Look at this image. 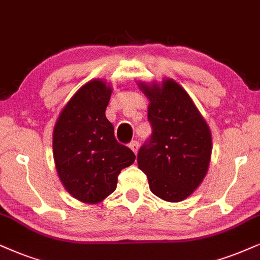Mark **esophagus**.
<instances>
[{"label":"esophagus","instance_id":"34e87169","mask_svg":"<svg viewBox=\"0 0 260 260\" xmlns=\"http://www.w3.org/2000/svg\"><path fill=\"white\" fill-rule=\"evenodd\" d=\"M129 147H131V150L133 151L134 153H138V150H139V141H137V140H133L132 143L129 144Z\"/></svg>","mask_w":260,"mask_h":260}]
</instances>
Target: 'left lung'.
Here are the masks:
<instances>
[{"mask_svg":"<svg viewBox=\"0 0 260 260\" xmlns=\"http://www.w3.org/2000/svg\"><path fill=\"white\" fill-rule=\"evenodd\" d=\"M149 98L152 134L138 152L151 192L170 203L182 202L198 188L212 151L210 128L192 98L173 79L162 84L139 83Z\"/></svg>","mask_w":260,"mask_h":260,"instance_id":"1","label":"left lung"}]
</instances>
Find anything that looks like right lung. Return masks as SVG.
<instances>
[{
  "label": "right lung",
  "mask_w": 260,
  "mask_h": 260,
  "mask_svg": "<svg viewBox=\"0 0 260 260\" xmlns=\"http://www.w3.org/2000/svg\"><path fill=\"white\" fill-rule=\"evenodd\" d=\"M110 85L88 81L62 109L54 127L52 153L62 185L72 197L97 204L116 189L117 175L136 154L117 143L106 116Z\"/></svg>",
  "instance_id": "obj_1"
}]
</instances>
